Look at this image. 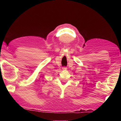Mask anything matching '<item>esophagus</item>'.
<instances>
[{
    "label": "esophagus",
    "instance_id": "34e87169",
    "mask_svg": "<svg viewBox=\"0 0 121 121\" xmlns=\"http://www.w3.org/2000/svg\"><path fill=\"white\" fill-rule=\"evenodd\" d=\"M62 69L63 70H67V67H63V68H62Z\"/></svg>",
    "mask_w": 121,
    "mask_h": 121
}]
</instances>
